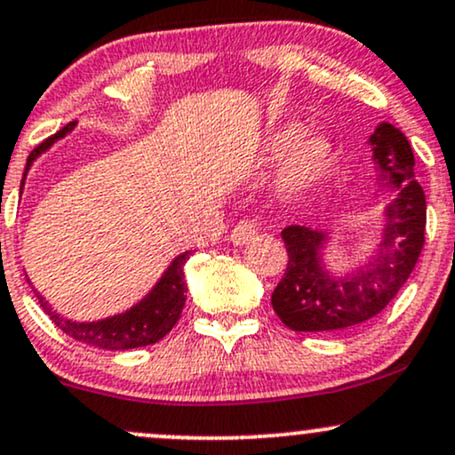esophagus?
<instances>
[{
	"label": "esophagus",
	"mask_w": 455,
	"mask_h": 455,
	"mask_svg": "<svg viewBox=\"0 0 455 455\" xmlns=\"http://www.w3.org/2000/svg\"><path fill=\"white\" fill-rule=\"evenodd\" d=\"M256 231H259L256 222L242 220L237 224V227L233 228L231 235H228V242H231L233 245H243V243H248L251 237H254Z\"/></svg>",
	"instance_id": "1"
}]
</instances>
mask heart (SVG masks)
I'll return each mask as SVG.
<instances>
[{
  "mask_svg": "<svg viewBox=\"0 0 455 455\" xmlns=\"http://www.w3.org/2000/svg\"><path fill=\"white\" fill-rule=\"evenodd\" d=\"M307 134V124L286 120L267 133L262 155L267 158L283 156L277 172V190L286 199H297L309 193L335 163V146L324 135Z\"/></svg>",
  "mask_w": 455,
  "mask_h": 455,
  "instance_id": "b5f03b06",
  "label": "heart"
}]
</instances>
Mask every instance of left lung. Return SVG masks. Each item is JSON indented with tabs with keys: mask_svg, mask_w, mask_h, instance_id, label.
<instances>
[{
	"mask_svg": "<svg viewBox=\"0 0 455 455\" xmlns=\"http://www.w3.org/2000/svg\"><path fill=\"white\" fill-rule=\"evenodd\" d=\"M377 186L394 190L381 210V235L373 254L355 269L337 275L326 269L322 250L331 231L290 224L282 231L288 267L271 294L280 320L297 332H335L371 320L396 297L424 248L426 196L413 167L409 140L390 123L369 138Z\"/></svg>",
	"mask_w": 455,
	"mask_h": 455,
	"instance_id": "left-lung-1",
	"label": "left lung"
}]
</instances>
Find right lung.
Here are the masks:
<instances>
[{
	"mask_svg": "<svg viewBox=\"0 0 455 455\" xmlns=\"http://www.w3.org/2000/svg\"><path fill=\"white\" fill-rule=\"evenodd\" d=\"M76 127V123L65 124L61 131L42 141L40 146L31 152L27 158V167L20 180V193H23V186L29 173L31 165L36 163L37 156H42L52 144H57L59 140H63L65 135L71 133ZM190 259V250L182 251L172 260V265L167 267L165 273L161 275V280L155 283V288L146 294L144 299L138 300L133 307L116 315L103 317V320H92V322H78L69 320L59 314L57 309L42 297L40 292L34 288L37 300H40L42 309L51 315V320L57 324L65 335H69L76 341L86 343V346L100 347V349H112V352H124V349H135L152 346V343L161 341L169 331L175 326V322L182 315V307L186 303V280H184V265Z\"/></svg>",
	"mask_w": 455,
	"mask_h": 455,
	"instance_id": "obj_1",
	"label": "right lung"
}]
</instances>
